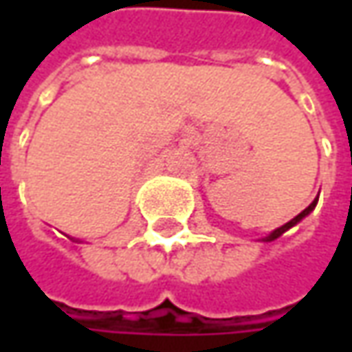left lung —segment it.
Wrapping results in <instances>:
<instances>
[{
  "label": "left lung",
  "mask_w": 352,
  "mask_h": 352,
  "mask_svg": "<svg viewBox=\"0 0 352 352\" xmlns=\"http://www.w3.org/2000/svg\"><path fill=\"white\" fill-rule=\"evenodd\" d=\"M316 206H318V199H314V201H311V204H309V206H307V208H305V210L302 211L300 215H296V217H294L292 221H288V223H286V225H282V227H278L276 231H272V233H270V235L266 236L264 241H274V239H278V236L282 235L284 231H288L290 227H294V225H296V223H300V221L304 219L305 215L309 213V211H314V208H316Z\"/></svg>",
  "instance_id": "obj_1"
}]
</instances>
